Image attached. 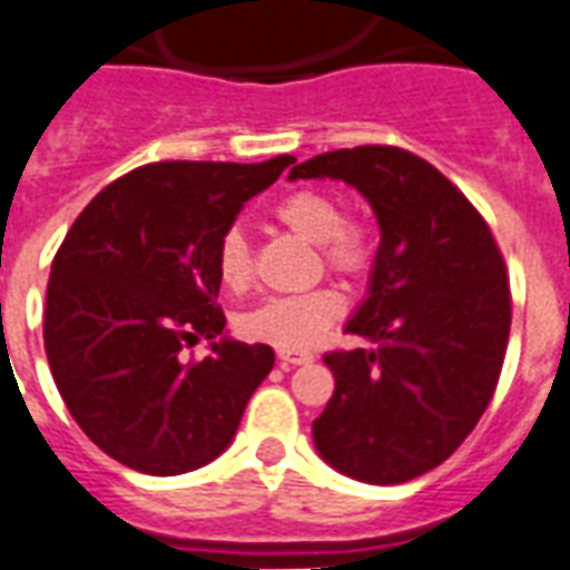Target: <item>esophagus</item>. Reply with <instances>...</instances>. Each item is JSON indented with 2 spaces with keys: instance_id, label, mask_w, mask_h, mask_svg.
<instances>
[{
  "instance_id": "34e87169",
  "label": "esophagus",
  "mask_w": 570,
  "mask_h": 570,
  "mask_svg": "<svg viewBox=\"0 0 570 570\" xmlns=\"http://www.w3.org/2000/svg\"><path fill=\"white\" fill-rule=\"evenodd\" d=\"M277 358L284 367H295V364H307L314 362V355L311 353H295V350H277Z\"/></svg>"
}]
</instances>
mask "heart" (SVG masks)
<instances>
[{
	"mask_svg": "<svg viewBox=\"0 0 570 570\" xmlns=\"http://www.w3.org/2000/svg\"><path fill=\"white\" fill-rule=\"evenodd\" d=\"M281 224L314 242L323 250V263L341 275H362L371 266V236L362 224L343 217L337 197L325 190H295L277 203ZM215 272L220 284L242 289L254 275V256L245 229L227 227L217 238ZM343 314L341 295L334 289H311L298 295L266 298L238 316V332L247 341H263L281 350H307L325 334V328Z\"/></svg>",
	"mask_w": 570,
	"mask_h": 570,
	"instance_id": "b5f03b06",
	"label": "heart"
}]
</instances>
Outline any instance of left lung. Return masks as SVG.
<instances>
[{"instance_id":"8db88e82","label":"left lung","mask_w":570,"mask_h":570,"mask_svg":"<svg viewBox=\"0 0 570 570\" xmlns=\"http://www.w3.org/2000/svg\"><path fill=\"white\" fill-rule=\"evenodd\" d=\"M289 179L346 181L380 224L364 302L325 353L334 394L314 421L320 458L364 484H403L466 440L497 391L511 293L493 233L440 169L394 146L316 155Z\"/></svg>"}]
</instances>
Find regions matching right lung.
I'll list each match as a JSON object with an SVG mask.
<instances>
[{"instance_id":"add662e5","label":"right lung","mask_w":570,"mask_h":570,"mask_svg":"<svg viewBox=\"0 0 570 570\" xmlns=\"http://www.w3.org/2000/svg\"><path fill=\"white\" fill-rule=\"evenodd\" d=\"M289 164L167 160L130 169L82 208L50 268L43 350L82 433L142 475L206 466L236 440L266 343L233 341L217 307V238ZM209 341L203 363L180 346Z\"/></svg>"}]
</instances>
